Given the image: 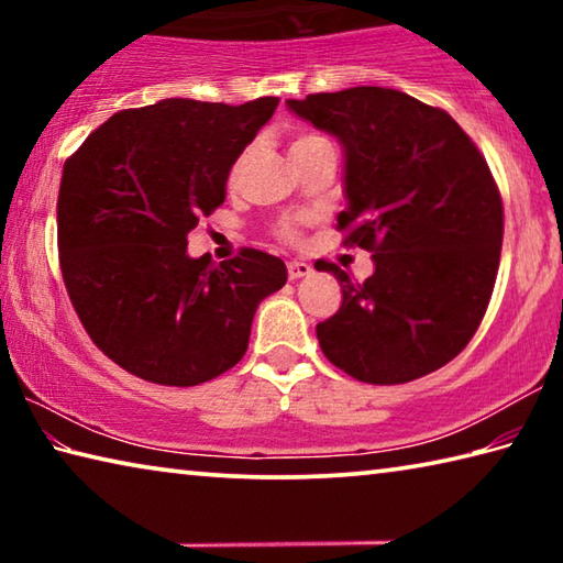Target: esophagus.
Here are the masks:
<instances>
[{"mask_svg": "<svg viewBox=\"0 0 563 563\" xmlns=\"http://www.w3.org/2000/svg\"><path fill=\"white\" fill-rule=\"evenodd\" d=\"M312 273V265L310 263H302V261H290L288 263V278L290 280H298L305 278V275Z\"/></svg>", "mask_w": 563, "mask_h": 563, "instance_id": "obj_1", "label": "esophagus"}]
</instances>
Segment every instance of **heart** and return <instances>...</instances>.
Listing matches in <instances>:
<instances>
[{
	"mask_svg": "<svg viewBox=\"0 0 563 563\" xmlns=\"http://www.w3.org/2000/svg\"><path fill=\"white\" fill-rule=\"evenodd\" d=\"M316 139H322V136H316V133H302V136H295V139H292V144H290V151H298L300 146L310 144V141H316ZM241 166H243V156L235 161V166H233V176L238 174V170H241ZM295 233H298V228H295L290 221H285V223H280V225H278V235H280V238H295Z\"/></svg>",
	"mask_w": 563,
	"mask_h": 563,
	"instance_id": "1",
	"label": "heart"
}]
</instances>
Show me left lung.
I'll return each instance as SVG.
<instances>
[{
	"instance_id": "1",
	"label": "left lung",
	"mask_w": 563,
	"mask_h": 563,
	"mask_svg": "<svg viewBox=\"0 0 563 563\" xmlns=\"http://www.w3.org/2000/svg\"><path fill=\"white\" fill-rule=\"evenodd\" d=\"M345 148V245L373 253L365 283L335 263L342 305L318 322L320 350L369 385L440 369L474 338L499 271L504 208L487 161L450 113L383 87L288 99Z\"/></svg>"
}]
</instances>
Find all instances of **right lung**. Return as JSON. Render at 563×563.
Segmentation results:
<instances>
[{"mask_svg": "<svg viewBox=\"0 0 563 563\" xmlns=\"http://www.w3.org/2000/svg\"><path fill=\"white\" fill-rule=\"evenodd\" d=\"M278 101L123 109L66 158L56 201L64 285L93 345L126 373L168 387L223 375L245 355L261 300L288 280L285 263L255 247L221 265L186 253Z\"/></svg>", "mask_w": 563, "mask_h": 563, "instance_id": "add662e5", "label": "right lung"}]
</instances>
